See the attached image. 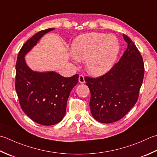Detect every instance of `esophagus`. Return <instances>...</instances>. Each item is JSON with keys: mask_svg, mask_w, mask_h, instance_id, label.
<instances>
[{"mask_svg": "<svg viewBox=\"0 0 157 157\" xmlns=\"http://www.w3.org/2000/svg\"><path fill=\"white\" fill-rule=\"evenodd\" d=\"M79 82L81 83V84H84V83H85L84 76L83 75H79Z\"/></svg>", "mask_w": 157, "mask_h": 157, "instance_id": "34e87169", "label": "esophagus"}]
</instances>
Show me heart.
I'll return each instance as SVG.
<instances>
[{
	"instance_id": "b5f03b06",
	"label": "heart",
	"mask_w": 157,
	"mask_h": 157,
	"mask_svg": "<svg viewBox=\"0 0 157 157\" xmlns=\"http://www.w3.org/2000/svg\"><path fill=\"white\" fill-rule=\"evenodd\" d=\"M119 42L114 35L90 33L79 35L71 44L75 59L86 60V68L91 75L105 74L114 64L119 52Z\"/></svg>"
}]
</instances>
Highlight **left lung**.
<instances>
[{
    "instance_id": "obj_1",
    "label": "left lung",
    "mask_w": 157,
    "mask_h": 157,
    "mask_svg": "<svg viewBox=\"0 0 157 157\" xmlns=\"http://www.w3.org/2000/svg\"><path fill=\"white\" fill-rule=\"evenodd\" d=\"M127 48L108 72L97 78L86 77L90 90V107L94 118L112 123L123 118L136 103L144 75L143 58L124 34Z\"/></svg>"
}]
</instances>
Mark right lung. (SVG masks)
Returning <instances> with one entry per match:
<instances>
[{"instance_id":"1","label":"right lung","mask_w":157,"mask_h":157,"mask_svg":"<svg viewBox=\"0 0 157 157\" xmlns=\"http://www.w3.org/2000/svg\"><path fill=\"white\" fill-rule=\"evenodd\" d=\"M54 29L41 30L28 40L19 52L15 65V90L21 109L33 121L45 126L62 121L67 99L79 78L78 74L64 78L54 71H34L26 64L25 55Z\"/></svg>"}]
</instances>
